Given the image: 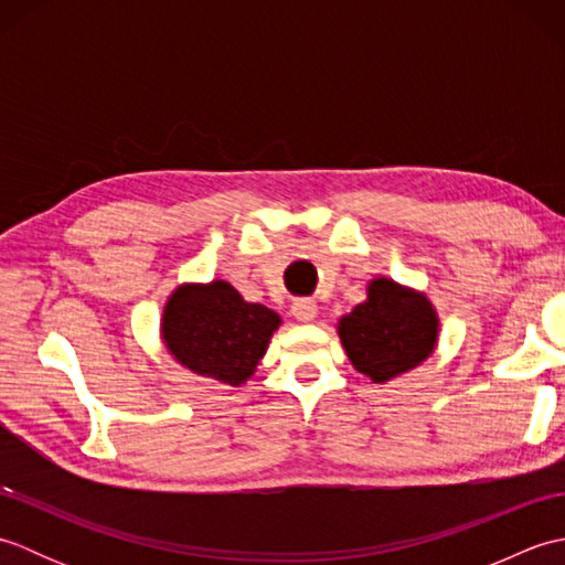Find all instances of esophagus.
I'll return each mask as SVG.
<instances>
[{"instance_id":"esophagus-1","label":"esophagus","mask_w":565,"mask_h":565,"mask_svg":"<svg viewBox=\"0 0 565 565\" xmlns=\"http://www.w3.org/2000/svg\"><path fill=\"white\" fill-rule=\"evenodd\" d=\"M291 313L298 322H313L318 318V303L310 301V298H301L291 306Z\"/></svg>"}]
</instances>
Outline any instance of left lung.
I'll return each instance as SVG.
<instances>
[{"label":"left lung","instance_id":"8db88e82","mask_svg":"<svg viewBox=\"0 0 565 565\" xmlns=\"http://www.w3.org/2000/svg\"><path fill=\"white\" fill-rule=\"evenodd\" d=\"M439 313L425 291L376 276L366 301L338 320V334L359 374L386 383L417 369L437 350Z\"/></svg>","mask_w":565,"mask_h":565}]
</instances>
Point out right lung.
Masks as SVG:
<instances>
[{"mask_svg":"<svg viewBox=\"0 0 565 565\" xmlns=\"http://www.w3.org/2000/svg\"><path fill=\"white\" fill-rule=\"evenodd\" d=\"M279 326V313L247 303L233 284L184 281L162 308L160 340L167 354L191 374L243 386L255 376Z\"/></svg>","mask_w":565,"mask_h":565,"instance_id":"obj_1","label":"right lung"}]
</instances>
